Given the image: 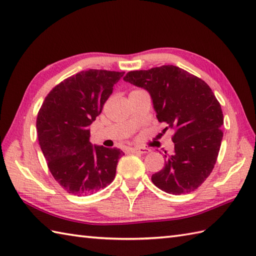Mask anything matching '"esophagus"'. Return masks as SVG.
<instances>
[{"label": "esophagus", "mask_w": 256, "mask_h": 256, "mask_svg": "<svg viewBox=\"0 0 256 256\" xmlns=\"http://www.w3.org/2000/svg\"><path fill=\"white\" fill-rule=\"evenodd\" d=\"M130 152L131 153H138V154H146L148 153L150 150L148 148H130Z\"/></svg>", "instance_id": "obj_1"}]
</instances>
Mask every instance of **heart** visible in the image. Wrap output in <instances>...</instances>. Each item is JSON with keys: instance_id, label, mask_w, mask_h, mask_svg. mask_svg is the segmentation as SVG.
Wrapping results in <instances>:
<instances>
[{"instance_id": "1", "label": "heart", "mask_w": 256, "mask_h": 256, "mask_svg": "<svg viewBox=\"0 0 256 256\" xmlns=\"http://www.w3.org/2000/svg\"><path fill=\"white\" fill-rule=\"evenodd\" d=\"M134 91H135V90H134Z\"/></svg>"}]
</instances>
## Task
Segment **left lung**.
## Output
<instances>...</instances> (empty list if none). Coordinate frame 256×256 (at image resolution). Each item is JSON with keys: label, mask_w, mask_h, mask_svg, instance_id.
<instances>
[{"label": "left lung", "mask_w": 256, "mask_h": 256, "mask_svg": "<svg viewBox=\"0 0 256 256\" xmlns=\"http://www.w3.org/2000/svg\"><path fill=\"white\" fill-rule=\"evenodd\" d=\"M150 92L156 118L172 128L175 150L152 182L172 194H189L209 177L224 138V113L202 79L172 64L130 72L123 78Z\"/></svg>", "instance_id": "obj_1"}]
</instances>
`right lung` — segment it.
<instances>
[{
  "label": "right lung",
  "instance_id": "add662e5",
  "mask_svg": "<svg viewBox=\"0 0 256 256\" xmlns=\"http://www.w3.org/2000/svg\"><path fill=\"white\" fill-rule=\"evenodd\" d=\"M123 72L89 69L54 86L38 111L36 128L55 180L74 196H88L110 184L124 153L92 146L90 125L101 113Z\"/></svg>",
  "mask_w": 256,
  "mask_h": 256
}]
</instances>
